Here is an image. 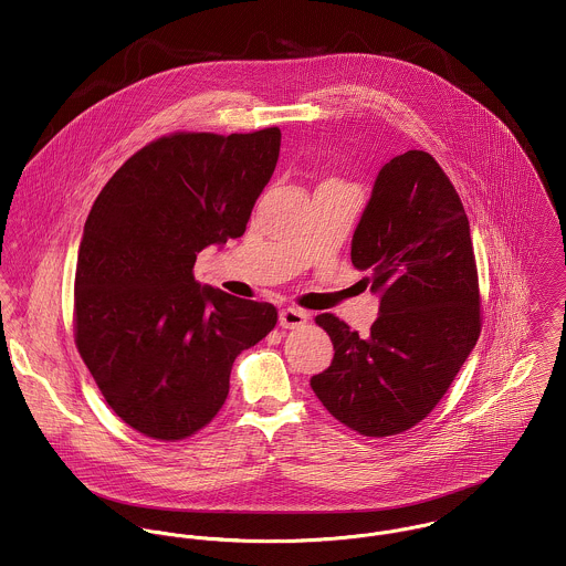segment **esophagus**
<instances>
[{
  "instance_id": "esophagus-1",
  "label": "esophagus",
  "mask_w": 566,
  "mask_h": 566,
  "mask_svg": "<svg viewBox=\"0 0 566 566\" xmlns=\"http://www.w3.org/2000/svg\"><path fill=\"white\" fill-rule=\"evenodd\" d=\"M307 321H310L307 312L294 310V307H285V310H281V314H279V324H281L283 328H298V326H303Z\"/></svg>"
}]
</instances>
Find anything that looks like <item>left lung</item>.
<instances>
[{
    "label": "left lung",
    "mask_w": 566,
    "mask_h": 566,
    "mask_svg": "<svg viewBox=\"0 0 566 566\" xmlns=\"http://www.w3.org/2000/svg\"><path fill=\"white\" fill-rule=\"evenodd\" d=\"M350 261L368 270L379 318L359 337L333 314H321L316 323L335 355L310 384L346 427L395 436L438 405L480 337L471 224L431 155L407 150L379 169Z\"/></svg>",
    "instance_id": "left-lung-1"
}]
</instances>
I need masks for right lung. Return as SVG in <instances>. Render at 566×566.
I'll use <instances>...</instances> for the list:
<instances>
[{
	"label": "right lung",
	"instance_id": "1",
	"mask_svg": "<svg viewBox=\"0 0 566 566\" xmlns=\"http://www.w3.org/2000/svg\"><path fill=\"white\" fill-rule=\"evenodd\" d=\"M281 130L180 133L142 148L95 198L76 265V344L111 409L157 440L202 429L235 357L276 324L270 303L193 279L200 250L242 238Z\"/></svg>",
	"mask_w": 566,
	"mask_h": 566
}]
</instances>
